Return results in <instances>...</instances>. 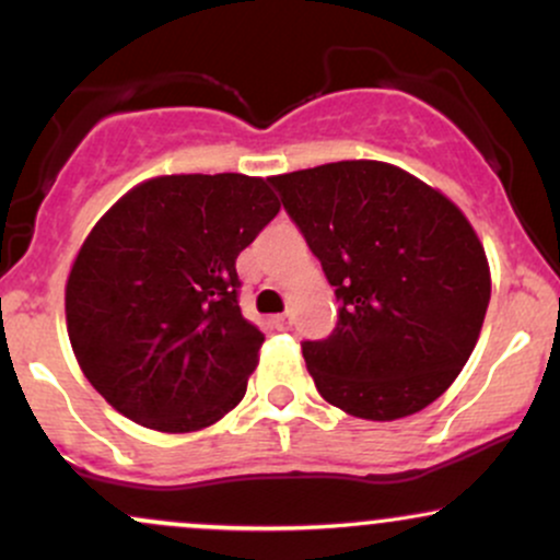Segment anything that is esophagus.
I'll use <instances>...</instances> for the list:
<instances>
[{
    "label": "esophagus",
    "instance_id": "obj_1",
    "mask_svg": "<svg viewBox=\"0 0 560 560\" xmlns=\"http://www.w3.org/2000/svg\"><path fill=\"white\" fill-rule=\"evenodd\" d=\"M271 324L276 326V329H289V324H292V318H289V316H273Z\"/></svg>",
    "mask_w": 560,
    "mask_h": 560
}]
</instances>
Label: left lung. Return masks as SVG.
<instances>
[{
    "instance_id": "1",
    "label": "left lung",
    "mask_w": 560,
    "mask_h": 560,
    "mask_svg": "<svg viewBox=\"0 0 560 560\" xmlns=\"http://www.w3.org/2000/svg\"><path fill=\"white\" fill-rule=\"evenodd\" d=\"M337 294L302 358L326 402L369 421L419 413L460 374L490 305V266L445 195L395 165L342 160L273 176Z\"/></svg>"
}]
</instances>
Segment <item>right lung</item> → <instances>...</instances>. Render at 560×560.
<instances>
[{
  "instance_id": "1",
  "label": "right lung",
  "mask_w": 560,
  "mask_h": 560,
  "mask_svg": "<svg viewBox=\"0 0 560 560\" xmlns=\"http://www.w3.org/2000/svg\"><path fill=\"white\" fill-rule=\"evenodd\" d=\"M266 178L139 184L96 221L66 287L83 376L126 419L197 432L236 408L262 331L242 316L236 258L279 213Z\"/></svg>"
}]
</instances>
